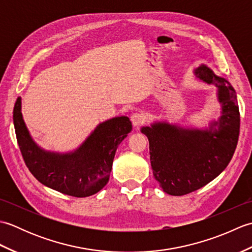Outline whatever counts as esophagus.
<instances>
[{
	"mask_svg": "<svg viewBox=\"0 0 252 252\" xmlns=\"http://www.w3.org/2000/svg\"><path fill=\"white\" fill-rule=\"evenodd\" d=\"M131 121L134 126H140L146 121V118L142 112H134V114L131 116Z\"/></svg>",
	"mask_w": 252,
	"mask_h": 252,
	"instance_id": "34e87169",
	"label": "esophagus"
}]
</instances>
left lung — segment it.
Here are the masks:
<instances>
[{
  "instance_id": "left-lung-1",
  "label": "left lung",
  "mask_w": 252,
  "mask_h": 252,
  "mask_svg": "<svg viewBox=\"0 0 252 252\" xmlns=\"http://www.w3.org/2000/svg\"><path fill=\"white\" fill-rule=\"evenodd\" d=\"M196 74L219 89L222 104L219 129L183 130L167 123L142 129L149 141L155 179L172 196L189 194L215 180L227 167L238 143L240 115L234 89L206 66L198 68Z\"/></svg>"
}]
</instances>
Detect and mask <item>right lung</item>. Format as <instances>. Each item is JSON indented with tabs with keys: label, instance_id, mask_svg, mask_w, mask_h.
<instances>
[{
	"label": "right lung",
	"instance_id": "obj_1",
	"mask_svg": "<svg viewBox=\"0 0 252 252\" xmlns=\"http://www.w3.org/2000/svg\"><path fill=\"white\" fill-rule=\"evenodd\" d=\"M17 98L13 119L16 137L24 161L43 185L72 197H88L107 184L119 144L132 130L127 117H118L96 127L77 152L67 155L46 153L29 135Z\"/></svg>",
	"mask_w": 252,
	"mask_h": 252
}]
</instances>
